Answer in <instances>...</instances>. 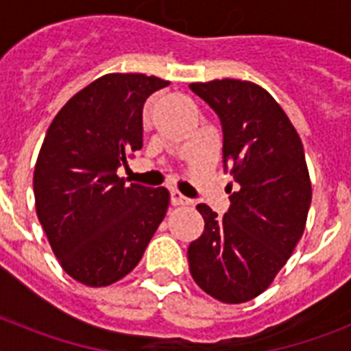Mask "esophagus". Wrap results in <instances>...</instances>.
I'll list each match as a JSON object with an SVG mask.
<instances>
[{"label": "esophagus", "instance_id": "obj_1", "mask_svg": "<svg viewBox=\"0 0 351 351\" xmlns=\"http://www.w3.org/2000/svg\"><path fill=\"white\" fill-rule=\"evenodd\" d=\"M170 202H172V206H188L191 200L190 198H186L181 191L172 190L170 191Z\"/></svg>", "mask_w": 351, "mask_h": 351}]
</instances>
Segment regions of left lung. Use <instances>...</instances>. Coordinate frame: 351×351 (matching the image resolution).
I'll return each instance as SVG.
<instances>
[{
    "mask_svg": "<svg viewBox=\"0 0 351 351\" xmlns=\"http://www.w3.org/2000/svg\"><path fill=\"white\" fill-rule=\"evenodd\" d=\"M190 89L218 114L223 165L237 182L225 216L197 206L206 226L188 247L190 272L214 299L247 302L267 290L306 228L313 191L302 142L258 84L221 79Z\"/></svg>",
    "mask_w": 351,
    "mask_h": 351,
    "instance_id": "obj_1",
    "label": "left lung"
}]
</instances>
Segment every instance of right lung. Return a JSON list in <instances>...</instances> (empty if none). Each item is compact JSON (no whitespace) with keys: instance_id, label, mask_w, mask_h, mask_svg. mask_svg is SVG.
Listing matches in <instances>:
<instances>
[{"instance_id":"right-lung-1","label":"right lung","mask_w":351,"mask_h":351,"mask_svg":"<svg viewBox=\"0 0 351 351\" xmlns=\"http://www.w3.org/2000/svg\"><path fill=\"white\" fill-rule=\"evenodd\" d=\"M169 80L107 73L56 114L33 173L36 216L68 276L107 287L137 267L165 218L167 188L126 184L117 169L142 149V108Z\"/></svg>"}]
</instances>
